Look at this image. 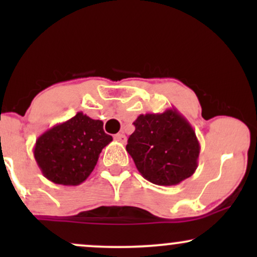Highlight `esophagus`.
Masks as SVG:
<instances>
[{"label":"esophagus","instance_id":"1","mask_svg":"<svg viewBox=\"0 0 257 257\" xmlns=\"http://www.w3.org/2000/svg\"><path fill=\"white\" fill-rule=\"evenodd\" d=\"M113 139L116 141H119V143H122V144H124L125 141H126V138H125V135L123 134V133H118V134H116L113 137Z\"/></svg>","mask_w":257,"mask_h":257}]
</instances>
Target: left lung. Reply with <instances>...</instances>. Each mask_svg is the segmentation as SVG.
<instances>
[{
  "label": "left lung",
  "mask_w": 257,
  "mask_h": 257,
  "mask_svg": "<svg viewBox=\"0 0 257 257\" xmlns=\"http://www.w3.org/2000/svg\"><path fill=\"white\" fill-rule=\"evenodd\" d=\"M126 151L139 173L155 185H178L198 167L199 141L192 125L176 108L140 114Z\"/></svg>",
  "instance_id": "obj_1"
}]
</instances>
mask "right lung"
Returning a JSON list of instances; mask_svg holds the SVG:
<instances>
[{
	"label": "right lung",
	"instance_id": "1",
	"mask_svg": "<svg viewBox=\"0 0 257 257\" xmlns=\"http://www.w3.org/2000/svg\"><path fill=\"white\" fill-rule=\"evenodd\" d=\"M102 124V120L77 112L38 137L34 156L44 178L65 186H77L87 180L100 152L112 141Z\"/></svg>",
	"mask_w": 257,
	"mask_h": 257
}]
</instances>
